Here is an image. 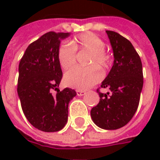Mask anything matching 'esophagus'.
<instances>
[{"label": "esophagus", "mask_w": 160, "mask_h": 160, "mask_svg": "<svg viewBox=\"0 0 160 160\" xmlns=\"http://www.w3.org/2000/svg\"><path fill=\"white\" fill-rule=\"evenodd\" d=\"M76 93L78 96H83L86 94V91H81V90H77Z\"/></svg>", "instance_id": "34e87169"}]
</instances>
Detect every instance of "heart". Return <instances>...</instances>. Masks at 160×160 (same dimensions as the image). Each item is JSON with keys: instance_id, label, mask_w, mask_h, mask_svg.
I'll return each instance as SVG.
<instances>
[{"instance_id": "heart-1", "label": "heart", "mask_w": 160, "mask_h": 160, "mask_svg": "<svg viewBox=\"0 0 160 160\" xmlns=\"http://www.w3.org/2000/svg\"><path fill=\"white\" fill-rule=\"evenodd\" d=\"M105 43L101 38L92 32H86L77 36L71 41V45L62 43L57 51V58L63 70H68L76 63V50H86L90 52L87 68H74L64 76L67 86L79 90H86L98 83L103 74L102 69L108 68L111 63V56L104 49Z\"/></svg>"}]
</instances>
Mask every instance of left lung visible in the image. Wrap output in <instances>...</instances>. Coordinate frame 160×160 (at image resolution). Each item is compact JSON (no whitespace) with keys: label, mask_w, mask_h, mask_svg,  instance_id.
<instances>
[{"label":"left lung","mask_w":160,"mask_h":160,"mask_svg":"<svg viewBox=\"0 0 160 160\" xmlns=\"http://www.w3.org/2000/svg\"><path fill=\"white\" fill-rule=\"evenodd\" d=\"M114 54V64L102 82L111 92L99 94V103L91 110L94 123L104 129H118L137 111L143 87L142 63L134 46L118 32L106 31Z\"/></svg>","instance_id":"8db88e82"}]
</instances>
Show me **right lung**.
Wrapping results in <instances>:
<instances>
[{"instance_id": "1", "label": "right lung", "mask_w": 160, "mask_h": 160, "mask_svg": "<svg viewBox=\"0 0 160 160\" xmlns=\"http://www.w3.org/2000/svg\"><path fill=\"white\" fill-rule=\"evenodd\" d=\"M69 33L49 32L32 42L19 65L18 95L24 114L33 127L56 132L66 125L68 104L76 92L58 89L62 78L57 51L61 40ZM57 91L54 95L52 91Z\"/></svg>"}]
</instances>
